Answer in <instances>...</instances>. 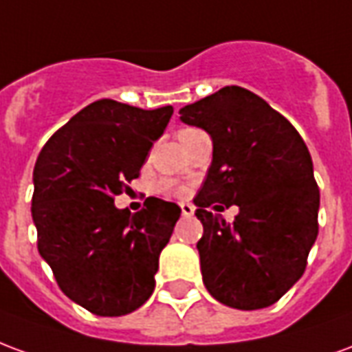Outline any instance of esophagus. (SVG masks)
Segmentation results:
<instances>
[{"instance_id":"esophagus-1","label":"esophagus","mask_w":352,"mask_h":352,"mask_svg":"<svg viewBox=\"0 0 352 352\" xmlns=\"http://www.w3.org/2000/svg\"><path fill=\"white\" fill-rule=\"evenodd\" d=\"M181 213H183V217H192L194 214V206L192 204H181Z\"/></svg>"}]
</instances>
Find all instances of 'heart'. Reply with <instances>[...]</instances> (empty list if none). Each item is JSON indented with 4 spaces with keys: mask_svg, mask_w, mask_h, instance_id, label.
Returning a JSON list of instances; mask_svg holds the SVG:
<instances>
[{
    "mask_svg": "<svg viewBox=\"0 0 352 352\" xmlns=\"http://www.w3.org/2000/svg\"><path fill=\"white\" fill-rule=\"evenodd\" d=\"M162 188H164L166 192H171V194H179V192L183 190L181 186H175V184L171 183V181H166V183L162 184Z\"/></svg>",
    "mask_w": 352,
    "mask_h": 352,
    "instance_id": "heart-1",
    "label": "heart"
}]
</instances>
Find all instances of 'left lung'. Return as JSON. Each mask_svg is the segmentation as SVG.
<instances>
[{
  "label": "left lung",
  "mask_w": 352,
  "mask_h": 352,
  "mask_svg": "<svg viewBox=\"0 0 352 352\" xmlns=\"http://www.w3.org/2000/svg\"><path fill=\"white\" fill-rule=\"evenodd\" d=\"M179 113L213 139V162L194 198L204 285L234 309L267 307L302 277L317 239L320 196L309 151L294 126L247 88L224 87ZM211 205H237L240 213L226 223Z\"/></svg>",
  "instance_id": "1"
}]
</instances>
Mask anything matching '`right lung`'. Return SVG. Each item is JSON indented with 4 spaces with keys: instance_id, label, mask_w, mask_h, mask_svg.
<instances>
[{
    "instance_id": "add662e5",
    "label": "right lung",
    "mask_w": 352,
    "mask_h": 352,
    "mask_svg": "<svg viewBox=\"0 0 352 352\" xmlns=\"http://www.w3.org/2000/svg\"><path fill=\"white\" fill-rule=\"evenodd\" d=\"M173 107L98 100L54 131L34 168L37 249L69 300L100 317L141 307L154 290L162 249L181 207L146 198L138 213L116 209L160 138Z\"/></svg>"
}]
</instances>
